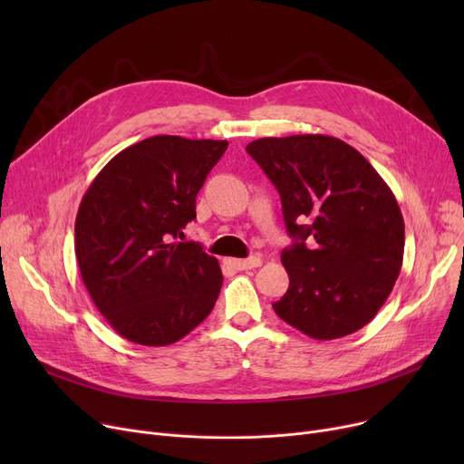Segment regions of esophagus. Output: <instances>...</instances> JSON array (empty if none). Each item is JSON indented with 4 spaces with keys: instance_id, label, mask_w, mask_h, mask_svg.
<instances>
[{
    "instance_id": "1",
    "label": "esophagus",
    "mask_w": 464,
    "mask_h": 464,
    "mask_svg": "<svg viewBox=\"0 0 464 464\" xmlns=\"http://www.w3.org/2000/svg\"><path fill=\"white\" fill-rule=\"evenodd\" d=\"M227 263L237 271H248V269H256V266L261 265V257L259 256H252L248 259H229Z\"/></svg>"
}]
</instances>
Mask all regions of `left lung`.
<instances>
[{"label":"left lung","mask_w":464,"mask_h":464,"mask_svg":"<svg viewBox=\"0 0 464 464\" xmlns=\"http://www.w3.org/2000/svg\"><path fill=\"white\" fill-rule=\"evenodd\" d=\"M246 152L276 186L294 238L282 252L289 287L275 312L318 340L359 331L402 266L404 219L393 191L353 146L329 135L265 137Z\"/></svg>","instance_id":"8db88e82"}]
</instances>
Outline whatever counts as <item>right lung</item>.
I'll return each instance as SVG.
<instances>
[{"label":"right lung","instance_id":"obj_1","mask_svg":"<svg viewBox=\"0 0 464 464\" xmlns=\"http://www.w3.org/2000/svg\"><path fill=\"white\" fill-rule=\"evenodd\" d=\"M227 140L156 135L116 154L93 179L75 222L88 294L111 327L142 346L173 344L219 295L222 269L199 242H175Z\"/></svg>","mask_w":464,"mask_h":464}]
</instances>
